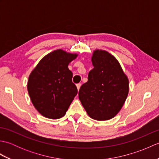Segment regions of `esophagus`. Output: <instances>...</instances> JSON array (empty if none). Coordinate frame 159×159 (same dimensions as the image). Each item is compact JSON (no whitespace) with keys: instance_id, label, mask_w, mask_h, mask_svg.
I'll return each instance as SVG.
<instances>
[{"instance_id":"34e87169","label":"esophagus","mask_w":159,"mask_h":159,"mask_svg":"<svg viewBox=\"0 0 159 159\" xmlns=\"http://www.w3.org/2000/svg\"><path fill=\"white\" fill-rule=\"evenodd\" d=\"M80 86H81V84H80V83H78V84H76V87H77V89H78V90H79Z\"/></svg>"}]
</instances>
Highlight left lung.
I'll use <instances>...</instances> for the list:
<instances>
[{
  "label": "left lung",
  "mask_w": 159,
  "mask_h": 159,
  "mask_svg": "<svg viewBox=\"0 0 159 159\" xmlns=\"http://www.w3.org/2000/svg\"><path fill=\"white\" fill-rule=\"evenodd\" d=\"M92 61L93 68L87 82L80 87L79 100L92 119L110 120L124 105L129 89L128 79L117 60L107 51L95 50Z\"/></svg>",
  "instance_id": "1"
}]
</instances>
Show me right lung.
Instances as JSON below:
<instances>
[{
	"instance_id": "1",
	"label": "right lung",
	"mask_w": 159,
	"mask_h": 159,
	"mask_svg": "<svg viewBox=\"0 0 159 159\" xmlns=\"http://www.w3.org/2000/svg\"><path fill=\"white\" fill-rule=\"evenodd\" d=\"M76 57L61 49L55 50L43 57L30 74L29 96L43 116L55 120L62 117L76 96L72 72L67 67Z\"/></svg>"
}]
</instances>
